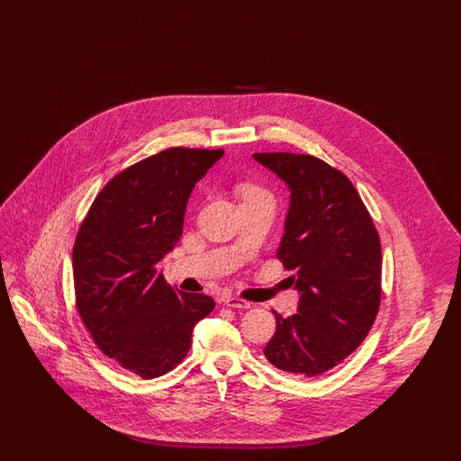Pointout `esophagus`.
<instances>
[{
    "mask_svg": "<svg viewBox=\"0 0 461 461\" xmlns=\"http://www.w3.org/2000/svg\"><path fill=\"white\" fill-rule=\"evenodd\" d=\"M222 304H226L228 307H235V309H249V307L252 306L250 303L243 301L240 297H224Z\"/></svg>",
    "mask_w": 461,
    "mask_h": 461,
    "instance_id": "34e87169",
    "label": "esophagus"
}]
</instances>
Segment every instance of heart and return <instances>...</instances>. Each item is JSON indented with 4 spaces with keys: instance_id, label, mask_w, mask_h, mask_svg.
I'll list each match as a JSON object with an SVG mask.
<instances>
[{
    "instance_id": "heart-1",
    "label": "heart",
    "mask_w": 461,
    "mask_h": 461,
    "mask_svg": "<svg viewBox=\"0 0 461 461\" xmlns=\"http://www.w3.org/2000/svg\"><path fill=\"white\" fill-rule=\"evenodd\" d=\"M239 194L243 200H252V198L267 197V194L264 192L263 188H259L258 185L252 183H245L239 186Z\"/></svg>"
}]
</instances>
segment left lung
<instances>
[{
    "label": "left lung",
    "mask_w": 461,
    "mask_h": 461,
    "mask_svg": "<svg viewBox=\"0 0 461 461\" xmlns=\"http://www.w3.org/2000/svg\"><path fill=\"white\" fill-rule=\"evenodd\" d=\"M290 190L285 235L276 252L301 299L295 314L273 311L264 348L278 370L314 378L365 340L380 306L382 250L372 216L349 177L312 155L254 154Z\"/></svg>",
    "instance_id": "1"
}]
</instances>
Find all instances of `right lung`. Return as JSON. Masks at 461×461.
I'll return each instance as SVG.
<instances>
[{"label": "right lung", "instance_id": "obj_1", "mask_svg": "<svg viewBox=\"0 0 461 461\" xmlns=\"http://www.w3.org/2000/svg\"><path fill=\"white\" fill-rule=\"evenodd\" d=\"M224 150L167 149L113 176L83 221L74 250L76 306L95 344L149 380L176 368L212 309L166 284L158 263L183 233L188 198Z\"/></svg>", "mask_w": 461, "mask_h": 461}]
</instances>
